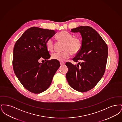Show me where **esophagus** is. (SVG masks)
Wrapping results in <instances>:
<instances>
[{
  "label": "esophagus",
  "mask_w": 122,
  "mask_h": 122,
  "mask_svg": "<svg viewBox=\"0 0 122 122\" xmlns=\"http://www.w3.org/2000/svg\"><path fill=\"white\" fill-rule=\"evenodd\" d=\"M60 65H63L65 63H64V62H60Z\"/></svg>",
  "instance_id": "1"
}]
</instances>
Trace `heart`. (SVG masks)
<instances>
[{"mask_svg": "<svg viewBox=\"0 0 122 122\" xmlns=\"http://www.w3.org/2000/svg\"><path fill=\"white\" fill-rule=\"evenodd\" d=\"M59 40L64 43V51L52 53L51 58L53 59L64 62L67 59L70 58L72 53L74 54L78 53L81 50L82 42L80 37H74L72 34L66 31L60 32L58 35ZM46 49L50 52L54 50V43L52 38L48 39L46 41Z\"/></svg>", "mask_w": 122, "mask_h": 122, "instance_id": "b5f03b06", "label": "heart"}]
</instances>
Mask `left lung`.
<instances>
[{"label":"left lung","mask_w":122,"mask_h":122,"mask_svg":"<svg viewBox=\"0 0 122 122\" xmlns=\"http://www.w3.org/2000/svg\"><path fill=\"white\" fill-rule=\"evenodd\" d=\"M80 32L82 38L80 51L73 58L78 64L66 63L69 70L66 75L70 86L77 91L86 92L100 81L105 72L108 56L107 46L98 33L88 26L71 29ZM79 60L81 62H79Z\"/></svg>","instance_id":"left-lung-1"}]
</instances>
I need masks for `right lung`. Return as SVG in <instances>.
Masks as SVG:
<instances>
[{"instance_id": "right-lung-1", "label": "right lung", "mask_w": 122, "mask_h": 122, "mask_svg": "<svg viewBox=\"0 0 122 122\" xmlns=\"http://www.w3.org/2000/svg\"><path fill=\"white\" fill-rule=\"evenodd\" d=\"M56 33L54 30L32 27L24 33L15 45L13 70L24 87L32 93L39 94L47 90L60 67L58 60H48L50 55L46 46V41ZM40 58L46 62L39 63Z\"/></svg>"}]
</instances>
